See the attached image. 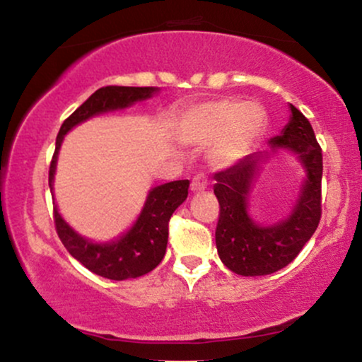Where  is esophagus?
<instances>
[{"label":"esophagus","mask_w":362,"mask_h":362,"mask_svg":"<svg viewBox=\"0 0 362 362\" xmlns=\"http://www.w3.org/2000/svg\"><path fill=\"white\" fill-rule=\"evenodd\" d=\"M207 185H209V178H207L206 173H197V175L192 178L190 189H192L194 192H202V190L207 189Z\"/></svg>","instance_id":"1"}]
</instances>
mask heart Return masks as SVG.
<instances>
[{"label":"heart","mask_w":362,"mask_h":362,"mask_svg":"<svg viewBox=\"0 0 362 362\" xmlns=\"http://www.w3.org/2000/svg\"><path fill=\"white\" fill-rule=\"evenodd\" d=\"M265 126V112L255 102L221 98L195 107L184 115L182 138L189 143L216 141L213 161L226 165L242 158Z\"/></svg>","instance_id":"1"}]
</instances>
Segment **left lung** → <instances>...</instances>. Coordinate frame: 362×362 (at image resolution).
<instances>
[{"label":"left lung","mask_w":362,"mask_h":362,"mask_svg":"<svg viewBox=\"0 0 362 362\" xmlns=\"http://www.w3.org/2000/svg\"><path fill=\"white\" fill-rule=\"evenodd\" d=\"M291 112L293 117L282 134L271 139L274 149L284 148L296 153L308 172L289 219L262 228L248 218V190L260 155H250L214 173V195L219 202L216 247L223 264L240 276H267L286 267L313 236L322 218V148L310 120L294 105H291Z\"/></svg>","instance_id":"left-lung-1"}]
</instances>
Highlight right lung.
Instances as JSON below:
<instances>
[{
    "instance_id": "1",
    "label": "right lung",
    "mask_w": 362,
    "mask_h": 362,
    "mask_svg": "<svg viewBox=\"0 0 362 362\" xmlns=\"http://www.w3.org/2000/svg\"><path fill=\"white\" fill-rule=\"evenodd\" d=\"M155 86H103L98 88L86 102L62 122L57 132L56 151L49 167V187L52 189L54 170H56L57 149L66 132L83 120L102 114V112L124 109L138 100H146L156 93ZM189 180H175L158 185L148 195L144 209L134 226L122 238L114 243L97 245L81 238L62 221L61 214L54 207V224L62 245L88 271L112 281L136 279L151 272L163 260L168 243V223L173 211L189 195Z\"/></svg>"
}]
</instances>
